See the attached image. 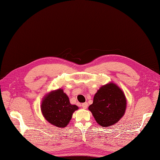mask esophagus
I'll use <instances>...</instances> for the list:
<instances>
[{
    "label": "esophagus",
    "instance_id": "34e87169",
    "mask_svg": "<svg viewBox=\"0 0 160 160\" xmlns=\"http://www.w3.org/2000/svg\"><path fill=\"white\" fill-rule=\"evenodd\" d=\"M88 102H84V103H82V107L83 108L86 109V108H88Z\"/></svg>",
    "mask_w": 160,
    "mask_h": 160
}]
</instances>
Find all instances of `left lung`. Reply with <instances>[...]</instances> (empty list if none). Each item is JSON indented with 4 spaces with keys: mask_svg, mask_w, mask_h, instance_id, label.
Listing matches in <instances>:
<instances>
[{
    "mask_svg": "<svg viewBox=\"0 0 160 160\" xmlns=\"http://www.w3.org/2000/svg\"><path fill=\"white\" fill-rule=\"evenodd\" d=\"M127 101L122 90L110 82L102 86L93 97L88 109L97 123L103 128L110 127L118 122L126 112Z\"/></svg>",
    "mask_w": 160,
    "mask_h": 160,
    "instance_id": "obj_1",
    "label": "left lung"
}]
</instances>
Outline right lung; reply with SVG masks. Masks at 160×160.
<instances>
[{
    "mask_svg": "<svg viewBox=\"0 0 160 160\" xmlns=\"http://www.w3.org/2000/svg\"><path fill=\"white\" fill-rule=\"evenodd\" d=\"M78 107L71 105L68 96L62 89H58L45 95L41 104V110L44 118L58 128H65Z\"/></svg>",
    "mask_w": 160,
    "mask_h": 160,
    "instance_id": "right-lung-1",
    "label": "right lung"
}]
</instances>
